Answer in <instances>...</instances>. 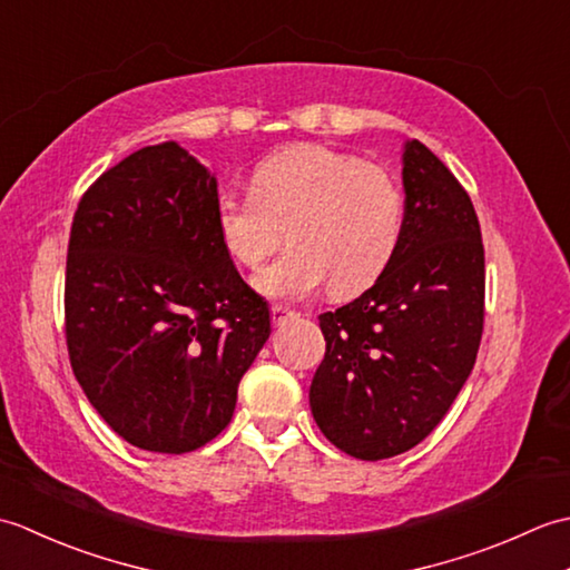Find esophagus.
Wrapping results in <instances>:
<instances>
[{"mask_svg": "<svg viewBox=\"0 0 570 570\" xmlns=\"http://www.w3.org/2000/svg\"><path fill=\"white\" fill-rule=\"evenodd\" d=\"M292 318H296V311L286 308V306H272V321H274V325H284L286 321H292Z\"/></svg>", "mask_w": 570, "mask_h": 570, "instance_id": "esophagus-1", "label": "esophagus"}]
</instances>
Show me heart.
<instances>
[{"label": "heart", "mask_w": 570, "mask_h": 570, "mask_svg": "<svg viewBox=\"0 0 570 570\" xmlns=\"http://www.w3.org/2000/svg\"><path fill=\"white\" fill-rule=\"evenodd\" d=\"M217 235L264 296L308 298L328 284L350 296L377 282L404 235V190L384 166L321 144L276 151L254 166L249 196L217 200Z\"/></svg>", "instance_id": "b5f03b06"}]
</instances>
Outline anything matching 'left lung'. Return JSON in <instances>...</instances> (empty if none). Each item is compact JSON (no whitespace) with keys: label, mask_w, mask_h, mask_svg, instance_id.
Returning <instances> with one entry per match:
<instances>
[{"label":"left lung","mask_w":570,"mask_h":570,"mask_svg":"<svg viewBox=\"0 0 570 570\" xmlns=\"http://www.w3.org/2000/svg\"><path fill=\"white\" fill-rule=\"evenodd\" d=\"M404 235L365 294L321 313L311 411L360 460L409 451L439 426L475 365L485 249L468 190L421 141L404 151Z\"/></svg>","instance_id":"obj_1"}]
</instances>
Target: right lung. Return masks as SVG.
I'll use <instances>...</instances> for the list:
<instances>
[{
	"instance_id": "obj_1",
	"label": "right lung",
	"mask_w": 570,
	"mask_h": 570,
	"mask_svg": "<svg viewBox=\"0 0 570 570\" xmlns=\"http://www.w3.org/2000/svg\"><path fill=\"white\" fill-rule=\"evenodd\" d=\"M217 184L174 141L95 180L72 215L66 345L117 435L188 453L220 433L272 333L266 301L217 235Z\"/></svg>"
}]
</instances>
